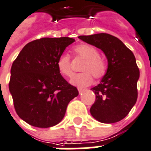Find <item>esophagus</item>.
<instances>
[{
  "instance_id": "esophagus-1",
  "label": "esophagus",
  "mask_w": 151,
  "mask_h": 151,
  "mask_svg": "<svg viewBox=\"0 0 151 151\" xmlns=\"http://www.w3.org/2000/svg\"><path fill=\"white\" fill-rule=\"evenodd\" d=\"M78 92H79V93L80 94H81L84 91H85V88H78Z\"/></svg>"
}]
</instances>
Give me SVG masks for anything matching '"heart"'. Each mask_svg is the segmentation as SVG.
I'll return each mask as SVG.
<instances>
[{
    "instance_id": "obj_1",
    "label": "heart",
    "mask_w": 151,
    "mask_h": 151,
    "mask_svg": "<svg viewBox=\"0 0 151 151\" xmlns=\"http://www.w3.org/2000/svg\"><path fill=\"white\" fill-rule=\"evenodd\" d=\"M73 53L76 59L83 61L80 68L81 71L83 72L71 78L72 85L78 87H86L92 83V76L96 79H100L105 75L106 64L100 57L97 48L89 45L82 44L74 47ZM56 66L61 75L70 78L73 74L71 58L68 54H62L57 59Z\"/></svg>"
}]
</instances>
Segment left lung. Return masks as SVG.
I'll use <instances>...</instances> for the list:
<instances>
[{
	"instance_id": "left-lung-1",
	"label": "left lung",
	"mask_w": 151,
	"mask_h": 151,
	"mask_svg": "<svg viewBox=\"0 0 151 151\" xmlns=\"http://www.w3.org/2000/svg\"><path fill=\"white\" fill-rule=\"evenodd\" d=\"M78 38L104 52L108 68L100 84L91 88L96 101L90 113L98 122L111 124L126 117L136 104L139 70L136 58L121 40L108 34L79 36Z\"/></svg>"
}]
</instances>
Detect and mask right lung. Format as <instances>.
I'll use <instances>...</instances> for the list:
<instances>
[{"label": "right lung", "mask_w": 151, "mask_h": 151, "mask_svg": "<svg viewBox=\"0 0 151 151\" xmlns=\"http://www.w3.org/2000/svg\"><path fill=\"white\" fill-rule=\"evenodd\" d=\"M75 40L43 37L24 46L11 68L10 91L19 117L30 125L49 128L59 124L77 88L57 69V59Z\"/></svg>", "instance_id": "add662e5"}]
</instances>
